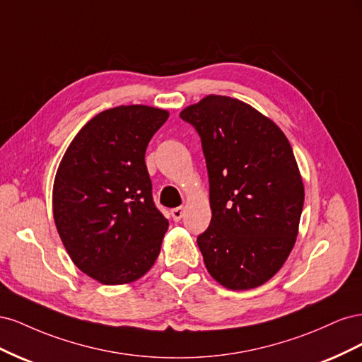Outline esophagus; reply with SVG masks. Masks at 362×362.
Here are the masks:
<instances>
[{"mask_svg": "<svg viewBox=\"0 0 362 362\" xmlns=\"http://www.w3.org/2000/svg\"><path fill=\"white\" fill-rule=\"evenodd\" d=\"M170 214H172V218H173L175 222L181 221V217L184 216V206H177V208H173V210L170 211Z\"/></svg>", "mask_w": 362, "mask_h": 362, "instance_id": "obj_1", "label": "esophagus"}]
</instances>
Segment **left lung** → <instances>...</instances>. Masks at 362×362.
<instances>
[{
  "label": "left lung",
  "instance_id": "obj_1",
  "mask_svg": "<svg viewBox=\"0 0 362 362\" xmlns=\"http://www.w3.org/2000/svg\"><path fill=\"white\" fill-rule=\"evenodd\" d=\"M180 116L198 131L210 181L211 223L198 246L211 278L228 290L272 279L299 233L302 175L288 139L252 105L206 95Z\"/></svg>",
  "mask_w": 362,
  "mask_h": 362
}]
</instances>
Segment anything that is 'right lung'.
Instances as JSON below:
<instances>
[{"instance_id":"right-lung-1","label":"right lung","mask_w":362,"mask_h":362,"mask_svg":"<svg viewBox=\"0 0 362 362\" xmlns=\"http://www.w3.org/2000/svg\"><path fill=\"white\" fill-rule=\"evenodd\" d=\"M168 117L141 104L108 108L76 133L59 164L57 233L74 264L105 286L140 279L160 254L169 222L152 202L145 152Z\"/></svg>"}]
</instances>
